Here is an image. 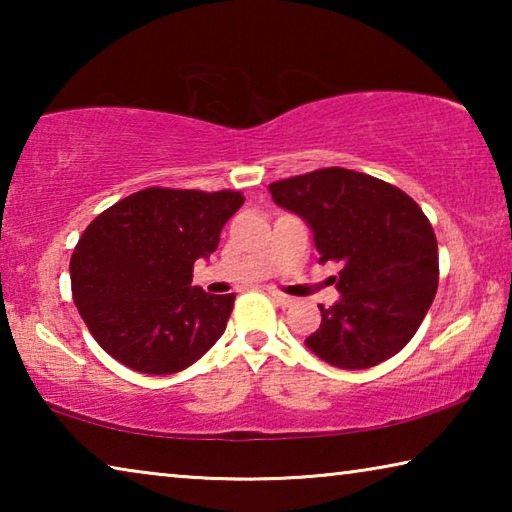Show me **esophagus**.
Returning a JSON list of instances; mask_svg holds the SVG:
<instances>
[{"mask_svg":"<svg viewBox=\"0 0 512 512\" xmlns=\"http://www.w3.org/2000/svg\"><path fill=\"white\" fill-rule=\"evenodd\" d=\"M268 296H271L277 305L280 307H291L293 305V298H289V296H284V293H280V291H275V289H268Z\"/></svg>","mask_w":512,"mask_h":512,"instance_id":"obj_1","label":"esophagus"}]
</instances>
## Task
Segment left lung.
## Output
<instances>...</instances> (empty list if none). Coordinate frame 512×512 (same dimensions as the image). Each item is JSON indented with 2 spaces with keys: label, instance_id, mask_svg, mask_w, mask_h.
Returning <instances> with one entry per match:
<instances>
[{
  "label": "left lung",
  "instance_id": "obj_1",
  "mask_svg": "<svg viewBox=\"0 0 512 512\" xmlns=\"http://www.w3.org/2000/svg\"><path fill=\"white\" fill-rule=\"evenodd\" d=\"M302 216L320 262H339L341 300L320 305L307 348L345 370L391 359L418 332L438 289V241L409 194L368 173L327 167L268 185Z\"/></svg>",
  "mask_w": 512,
  "mask_h": 512
}]
</instances>
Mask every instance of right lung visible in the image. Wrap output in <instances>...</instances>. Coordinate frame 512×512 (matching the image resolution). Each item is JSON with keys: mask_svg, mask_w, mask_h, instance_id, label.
<instances>
[{"mask_svg": "<svg viewBox=\"0 0 512 512\" xmlns=\"http://www.w3.org/2000/svg\"><path fill=\"white\" fill-rule=\"evenodd\" d=\"M239 192L149 187L94 219L69 262L79 314L112 359L144 375H173L219 341L235 293L192 287L194 262L219 246Z\"/></svg>", "mask_w": 512, "mask_h": 512, "instance_id": "1", "label": "right lung"}]
</instances>
